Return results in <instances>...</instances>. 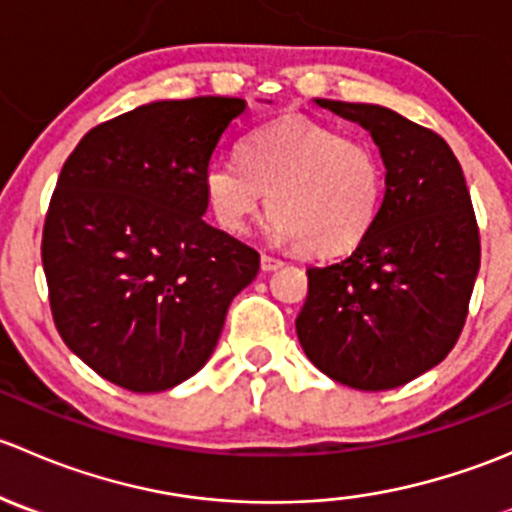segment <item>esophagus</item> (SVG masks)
<instances>
[{
	"label": "esophagus",
	"mask_w": 512,
	"mask_h": 512,
	"mask_svg": "<svg viewBox=\"0 0 512 512\" xmlns=\"http://www.w3.org/2000/svg\"><path fill=\"white\" fill-rule=\"evenodd\" d=\"M282 265H285V262H282V260H277V257H272V255H262V257H260V267H262V272L280 270Z\"/></svg>",
	"instance_id": "34e87169"
}]
</instances>
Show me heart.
<instances>
[{
    "label": "heart",
    "instance_id": "heart-1",
    "mask_svg": "<svg viewBox=\"0 0 512 512\" xmlns=\"http://www.w3.org/2000/svg\"><path fill=\"white\" fill-rule=\"evenodd\" d=\"M242 163L213 160L203 190L215 220L245 232L270 205L267 232L307 255H342L359 245L379 213L381 163L369 143L304 116L250 133Z\"/></svg>",
    "mask_w": 512,
    "mask_h": 512
}]
</instances>
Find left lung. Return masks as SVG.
Returning <instances> with one entry per match:
<instances>
[{"mask_svg": "<svg viewBox=\"0 0 512 512\" xmlns=\"http://www.w3.org/2000/svg\"><path fill=\"white\" fill-rule=\"evenodd\" d=\"M314 103L371 133L386 190L352 255L307 270L299 344L339 384L396 389L441 364L466 324L480 267L471 193L438 133L376 103Z\"/></svg>", "mask_w": 512, "mask_h": 512, "instance_id": "obj_1", "label": "left lung"}]
</instances>
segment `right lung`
<instances>
[{"label":"right lung","instance_id":"1","mask_svg":"<svg viewBox=\"0 0 512 512\" xmlns=\"http://www.w3.org/2000/svg\"><path fill=\"white\" fill-rule=\"evenodd\" d=\"M245 98L151 101L91 128L64 163L41 240L66 347L136 394L178 386L215 352L260 255L203 220V175Z\"/></svg>","mask_w":512,"mask_h":512}]
</instances>
